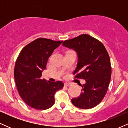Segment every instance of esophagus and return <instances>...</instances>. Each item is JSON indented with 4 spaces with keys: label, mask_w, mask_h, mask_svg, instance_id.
<instances>
[{
    "label": "esophagus",
    "mask_w": 128,
    "mask_h": 128,
    "mask_svg": "<svg viewBox=\"0 0 128 128\" xmlns=\"http://www.w3.org/2000/svg\"><path fill=\"white\" fill-rule=\"evenodd\" d=\"M64 86H72V84L71 83H69V82H66L64 84Z\"/></svg>",
    "instance_id": "34e87169"
}]
</instances>
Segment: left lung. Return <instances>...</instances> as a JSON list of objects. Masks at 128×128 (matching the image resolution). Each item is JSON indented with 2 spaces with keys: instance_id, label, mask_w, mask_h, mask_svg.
<instances>
[{
  "instance_id": "1",
  "label": "left lung",
  "mask_w": 128,
  "mask_h": 128,
  "mask_svg": "<svg viewBox=\"0 0 128 128\" xmlns=\"http://www.w3.org/2000/svg\"><path fill=\"white\" fill-rule=\"evenodd\" d=\"M62 46L77 52L78 62L73 74L86 82L80 85V96L72 102L81 109L96 106L105 97L111 80V61L106 49L100 41L88 34L65 40Z\"/></svg>"
}]
</instances>
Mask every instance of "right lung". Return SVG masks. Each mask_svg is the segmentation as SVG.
<instances>
[{
	"label": "right lung",
	"mask_w": 128,
	"mask_h": 128,
	"mask_svg": "<svg viewBox=\"0 0 128 128\" xmlns=\"http://www.w3.org/2000/svg\"><path fill=\"white\" fill-rule=\"evenodd\" d=\"M62 41L39 38L23 48L14 67V78L19 94L29 106L44 110L55 104V92L62 89L64 83L41 79L48 60Z\"/></svg>",
	"instance_id": "obj_1"
}]
</instances>
